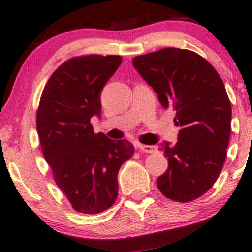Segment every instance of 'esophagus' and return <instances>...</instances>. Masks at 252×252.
<instances>
[{"mask_svg": "<svg viewBox=\"0 0 252 252\" xmlns=\"http://www.w3.org/2000/svg\"><path fill=\"white\" fill-rule=\"evenodd\" d=\"M139 150L144 152V153H155L157 152V147L150 145H139Z\"/></svg>", "mask_w": 252, "mask_h": 252, "instance_id": "obj_1", "label": "esophagus"}]
</instances>
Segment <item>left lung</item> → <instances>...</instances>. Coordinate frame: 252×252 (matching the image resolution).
Returning <instances> with one entry per match:
<instances>
[{"instance_id":"1","label":"left lung","mask_w":252,"mask_h":252,"mask_svg":"<svg viewBox=\"0 0 252 252\" xmlns=\"http://www.w3.org/2000/svg\"><path fill=\"white\" fill-rule=\"evenodd\" d=\"M133 66L172 107L180 126L178 142L160 150L168 168L158 178L159 190L176 202H190L207 192L225 161L231 129V105L221 77L196 52L164 48L133 58Z\"/></svg>"}]
</instances>
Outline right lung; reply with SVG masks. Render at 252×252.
<instances>
[{"label":"right lung","instance_id":"add662e5","mask_svg":"<svg viewBox=\"0 0 252 252\" xmlns=\"http://www.w3.org/2000/svg\"><path fill=\"white\" fill-rule=\"evenodd\" d=\"M121 56L70 58L45 84L36 124L40 147L56 185L82 214H99L118 196V172L134 148L127 140L95 134L90 123L100 116V93L121 64Z\"/></svg>","mask_w":252,"mask_h":252}]
</instances>
